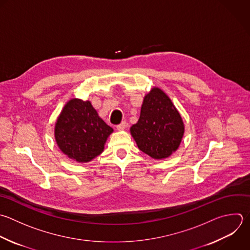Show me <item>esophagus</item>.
<instances>
[{"label":"esophagus","instance_id":"1","mask_svg":"<svg viewBox=\"0 0 250 250\" xmlns=\"http://www.w3.org/2000/svg\"><path fill=\"white\" fill-rule=\"evenodd\" d=\"M126 127H127V123H126L125 121H123V122H121L120 124H118V125L116 126V129L119 130V131H122V130L126 129Z\"/></svg>","mask_w":250,"mask_h":250}]
</instances>
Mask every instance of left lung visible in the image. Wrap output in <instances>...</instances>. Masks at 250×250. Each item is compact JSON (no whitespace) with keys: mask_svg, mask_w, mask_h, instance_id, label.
Returning <instances> with one entry per match:
<instances>
[{"mask_svg":"<svg viewBox=\"0 0 250 250\" xmlns=\"http://www.w3.org/2000/svg\"><path fill=\"white\" fill-rule=\"evenodd\" d=\"M131 134L143 152L162 159L180 146L184 123L171 100L154 88L145 97L139 121L131 127Z\"/></svg>","mask_w":250,"mask_h":250,"instance_id":"1","label":"left lung"}]
</instances>
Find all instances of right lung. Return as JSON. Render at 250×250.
<instances>
[{
	"label": "right lung",
	"instance_id": "1",
	"mask_svg": "<svg viewBox=\"0 0 250 250\" xmlns=\"http://www.w3.org/2000/svg\"><path fill=\"white\" fill-rule=\"evenodd\" d=\"M113 129L99 117L90 102L69 101L56 123L55 137L61 150L78 162L101 154Z\"/></svg>",
	"mask_w": 250,
	"mask_h": 250
}]
</instances>
